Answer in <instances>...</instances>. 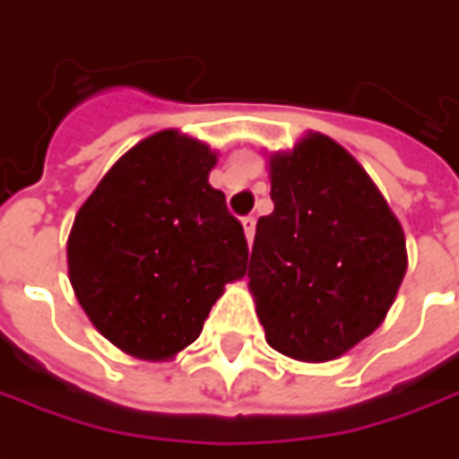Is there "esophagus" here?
<instances>
[{
	"instance_id": "1",
	"label": "esophagus",
	"mask_w": 459,
	"mask_h": 459,
	"mask_svg": "<svg viewBox=\"0 0 459 459\" xmlns=\"http://www.w3.org/2000/svg\"><path fill=\"white\" fill-rule=\"evenodd\" d=\"M242 230H245L247 242H253V238H255V220H253V217H245V220H242Z\"/></svg>"
}]
</instances>
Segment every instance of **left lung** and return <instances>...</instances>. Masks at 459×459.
<instances>
[{"instance_id":"left-lung-1","label":"left lung","mask_w":459,"mask_h":459,"mask_svg":"<svg viewBox=\"0 0 459 459\" xmlns=\"http://www.w3.org/2000/svg\"><path fill=\"white\" fill-rule=\"evenodd\" d=\"M268 178L275 209L257 220L247 268L265 342L293 360H337L396 301L403 227L365 168L322 133L271 152Z\"/></svg>"}]
</instances>
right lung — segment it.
<instances>
[{"instance_id": "obj_1", "label": "right lung", "mask_w": 459, "mask_h": 459, "mask_svg": "<svg viewBox=\"0 0 459 459\" xmlns=\"http://www.w3.org/2000/svg\"><path fill=\"white\" fill-rule=\"evenodd\" d=\"M217 151L160 130L125 152L81 204L68 281L117 350L173 360L202 334L224 286L245 278V232L209 186Z\"/></svg>"}]
</instances>
